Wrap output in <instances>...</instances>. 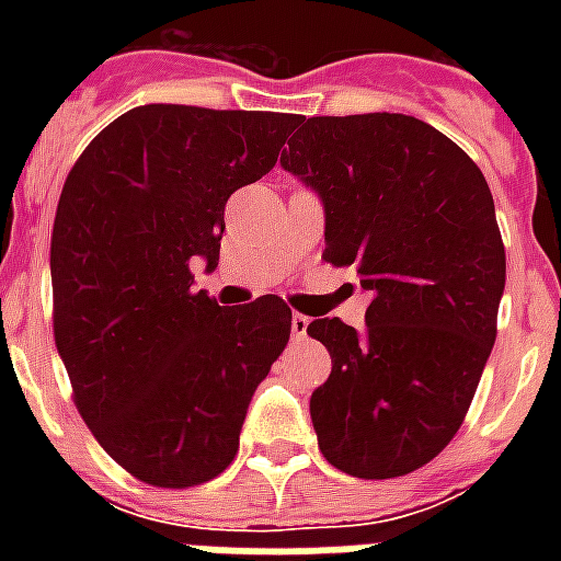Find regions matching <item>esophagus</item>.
Wrapping results in <instances>:
<instances>
[{
    "label": "esophagus",
    "instance_id": "34e87169",
    "mask_svg": "<svg viewBox=\"0 0 561 561\" xmlns=\"http://www.w3.org/2000/svg\"><path fill=\"white\" fill-rule=\"evenodd\" d=\"M306 328H309V318L300 316V312H294V316H291V336H294V340H304Z\"/></svg>",
    "mask_w": 561,
    "mask_h": 561
}]
</instances>
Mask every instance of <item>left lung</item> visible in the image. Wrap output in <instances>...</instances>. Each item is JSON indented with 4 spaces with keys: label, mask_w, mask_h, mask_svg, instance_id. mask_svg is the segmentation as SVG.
I'll return each instance as SVG.
<instances>
[{
    "label": "left lung",
    "mask_w": 561,
    "mask_h": 561,
    "mask_svg": "<svg viewBox=\"0 0 561 561\" xmlns=\"http://www.w3.org/2000/svg\"><path fill=\"white\" fill-rule=\"evenodd\" d=\"M279 164L324 207V257L369 291L366 328L316 318L330 352L309 414L354 478H400L457 435L495 342L505 245L481 168L405 114L300 116Z\"/></svg>",
    "instance_id": "obj_1"
}]
</instances>
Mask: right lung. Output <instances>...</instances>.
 Here are the masks:
<instances>
[{
    "instance_id": "obj_1",
    "label": "right lung",
    "mask_w": 561,
    "mask_h": 561,
    "mask_svg": "<svg viewBox=\"0 0 561 561\" xmlns=\"http://www.w3.org/2000/svg\"><path fill=\"white\" fill-rule=\"evenodd\" d=\"M297 116L144 104L68 173L54 240L56 352L80 417L152 486L231 466L245 412L291 336L276 294L225 309L195 291L219 264L228 197L273 171Z\"/></svg>"
}]
</instances>
